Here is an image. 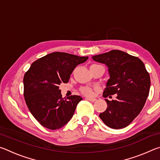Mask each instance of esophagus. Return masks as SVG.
I'll list each match as a JSON object with an SVG mask.
<instances>
[{
    "instance_id": "esophagus-1",
    "label": "esophagus",
    "mask_w": 160,
    "mask_h": 160,
    "mask_svg": "<svg viewBox=\"0 0 160 160\" xmlns=\"http://www.w3.org/2000/svg\"><path fill=\"white\" fill-rule=\"evenodd\" d=\"M86 99H88V100H89V101L92 102H95L96 100H97L96 99H94V98H90V97H86Z\"/></svg>"
}]
</instances>
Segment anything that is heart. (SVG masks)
<instances>
[{
  "label": "heart",
  "mask_w": 160,
  "mask_h": 160,
  "mask_svg": "<svg viewBox=\"0 0 160 160\" xmlns=\"http://www.w3.org/2000/svg\"><path fill=\"white\" fill-rule=\"evenodd\" d=\"M80 92L85 96H92L94 91L92 88L89 87H82L80 88Z\"/></svg>",
  "instance_id": "obj_1"
}]
</instances>
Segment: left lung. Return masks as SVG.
<instances>
[{
    "label": "left lung",
    "mask_w": 160,
    "mask_h": 160,
    "mask_svg": "<svg viewBox=\"0 0 160 160\" xmlns=\"http://www.w3.org/2000/svg\"><path fill=\"white\" fill-rule=\"evenodd\" d=\"M92 59L109 68L110 79L103 97H111L116 94V100L105 99L107 108L99 117L109 128H125L137 117L145 104L150 88L149 72L140 59L119 50L94 56Z\"/></svg>",
    "instance_id": "8db88e82"
}]
</instances>
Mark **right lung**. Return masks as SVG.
<instances>
[{
    "label": "right lung",
    "instance_id": "obj_1",
    "mask_svg": "<svg viewBox=\"0 0 160 160\" xmlns=\"http://www.w3.org/2000/svg\"><path fill=\"white\" fill-rule=\"evenodd\" d=\"M88 56L53 52L32 63L23 78L24 97L29 110L45 128L56 130L68 122L82 97H62L59 85L68 82L78 65Z\"/></svg>",
    "mask_w": 160,
    "mask_h": 160
}]
</instances>
